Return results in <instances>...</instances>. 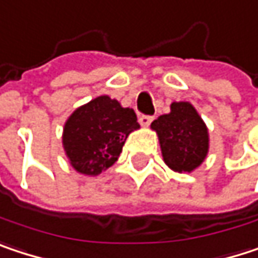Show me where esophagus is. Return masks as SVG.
Returning a JSON list of instances; mask_svg holds the SVG:
<instances>
[{
  "label": "esophagus",
  "instance_id": "esophagus-1",
  "mask_svg": "<svg viewBox=\"0 0 258 258\" xmlns=\"http://www.w3.org/2000/svg\"><path fill=\"white\" fill-rule=\"evenodd\" d=\"M153 115H145V114H141L140 115V123H141V126H150V123L153 121Z\"/></svg>",
  "mask_w": 258,
  "mask_h": 258
}]
</instances>
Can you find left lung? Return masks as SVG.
<instances>
[{
	"mask_svg": "<svg viewBox=\"0 0 258 258\" xmlns=\"http://www.w3.org/2000/svg\"><path fill=\"white\" fill-rule=\"evenodd\" d=\"M157 132L165 163L177 172H191L208 153V129L188 102H174L171 113L151 123Z\"/></svg>",
	"mask_w": 258,
	"mask_h": 258,
	"instance_id": "obj_1",
	"label": "left lung"
}]
</instances>
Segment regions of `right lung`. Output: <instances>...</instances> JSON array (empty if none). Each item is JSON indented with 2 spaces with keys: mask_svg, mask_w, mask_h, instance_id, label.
<instances>
[{
  "mask_svg": "<svg viewBox=\"0 0 258 258\" xmlns=\"http://www.w3.org/2000/svg\"><path fill=\"white\" fill-rule=\"evenodd\" d=\"M138 127L132 108H123L110 96H99L67 120L63 148L76 171L98 175L117 160L127 135Z\"/></svg>",
  "mask_w": 258,
  "mask_h": 258,
  "instance_id": "add662e5",
  "label": "right lung"
}]
</instances>
